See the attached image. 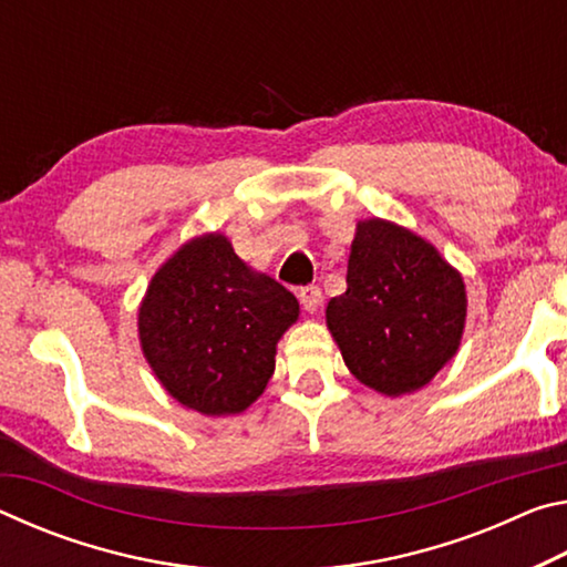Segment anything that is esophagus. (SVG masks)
Listing matches in <instances>:
<instances>
[{
    "instance_id": "1",
    "label": "esophagus",
    "mask_w": 567,
    "mask_h": 567,
    "mask_svg": "<svg viewBox=\"0 0 567 567\" xmlns=\"http://www.w3.org/2000/svg\"><path fill=\"white\" fill-rule=\"evenodd\" d=\"M320 302H322V292H320V287H315V285H307V287H302V290H300V305L305 307L307 312H318Z\"/></svg>"
}]
</instances>
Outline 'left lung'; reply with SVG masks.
<instances>
[{
	"mask_svg": "<svg viewBox=\"0 0 567 567\" xmlns=\"http://www.w3.org/2000/svg\"><path fill=\"white\" fill-rule=\"evenodd\" d=\"M463 275L412 229L360 219L348 290L324 310L348 370L385 398L425 388L455 358L465 332Z\"/></svg>",
	"mask_w": 567,
	"mask_h": 567,
	"instance_id": "8db88e82",
	"label": "left lung"
}]
</instances>
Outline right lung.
I'll return each mask as SVG.
<instances>
[{"mask_svg": "<svg viewBox=\"0 0 567 567\" xmlns=\"http://www.w3.org/2000/svg\"><path fill=\"white\" fill-rule=\"evenodd\" d=\"M297 297L239 260L229 237L187 239L152 275L137 310L140 348L159 385L207 417L245 412L275 372Z\"/></svg>", "mask_w": 567, "mask_h": 567, "instance_id": "1", "label": "right lung"}]
</instances>
